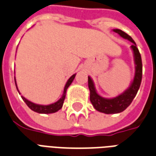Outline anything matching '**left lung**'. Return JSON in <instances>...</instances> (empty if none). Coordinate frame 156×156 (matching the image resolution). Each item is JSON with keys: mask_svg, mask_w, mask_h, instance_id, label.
<instances>
[{"mask_svg": "<svg viewBox=\"0 0 156 156\" xmlns=\"http://www.w3.org/2000/svg\"><path fill=\"white\" fill-rule=\"evenodd\" d=\"M113 31L118 33L121 37L127 39L133 43L130 47L133 54L135 73H134L133 79L132 80L128 88L119 95L111 98H105L97 93L92 78L88 76V87L90 91V101L91 104L97 111L104 113L106 115L123 112V110L128 108V105L134 99V97H136L141 85V77H142V63H141V55L139 53L135 41L133 40L130 36L120 29L116 28V29H113Z\"/></svg>", "mask_w": 156, "mask_h": 156, "instance_id": "left-lung-1", "label": "left lung"}]
</instances>
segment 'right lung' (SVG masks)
Segmentation results:
<instances>
[{"label":"right lung","instance_id":"right-lung-1","mask_svg":"<svg viewBox=\"0 0 156 156\" xmlns=\"http://www.w3.org/2000/svg\"><path fill=\"white\" fill-rule=\"evenodd\" d=\"M76 73H74L73 75H72L69 79H68L67 83L65 84V88H64V91H63L62 97H60L57 101L52 103V104L50 105H39L36 104V103H33V102L28 101V99H26L25 97H23L22 99L23 100V101L25 102L26 105H28L31 110L34 111V112L39 113V114H52V113L57 112L58 110H59L63 106V104H64V101L65 99V96H66V91H67L68 87L71 85V83H73V79L75 78ZM15 86H16V88L18 90V92L20 94V91H19V88L17 87V83H16V79H15Z\"/></svg>","mask_w":156,"mask_h":156}]
</instances>
